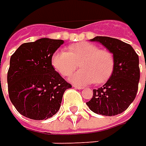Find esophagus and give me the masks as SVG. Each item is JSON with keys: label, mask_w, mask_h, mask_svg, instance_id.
<instances>
[{"label": "esophagus", "mask_w": 146, "mask_h": 146, "mask_svg": "<svg viewBox=\"0 0 146 146\" xmlns=\"http://www.w3.org/2000/svg\"><path fill=\"white\" fill-rule=\"evenodd\" d=\"M73 87H74L75 88H77V89H83V88H84L83 87H82V86H78V85H73Z\"/></svg>", "instance_id": "esophagus-1"}]
</instances>
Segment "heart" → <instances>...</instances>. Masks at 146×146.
<instances>
[{
    "instance_id": "1",
    "label": "heart",
    "mask_w": 146,
    "mask_h": 146,
    "mask_svg": "<svg viewBox=\"0 0 146 146\" xmlns=\"http://www.w3.org/2000/svg\"><path fill=\"white\" fill-rule=\"evenodd\" d=\"M114 57L105 49L89 42L71 44L65 50H57L51 57V65L61 76H70L80 65L70 81L77 84H102L106 82L114 70Z\"/></svg>"
}]
</instances>
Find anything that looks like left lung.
I'll return each mask as SVG.
<instances>
[{"instance_id": "left-lung-1", "label": "left lung", "mask_w": 146, "mask_h": 146, "mask_svg": "<svg viewBox=\"0 0 146 146\" xmlns=\"http://www.w3.org/2000/svg\"><path fill=\"white\" fill-rule=\"evenodd\" d=\"M90 40L108 49L115 63L109 80L102 88L93 89V96L86 104L97 114L117 115L126 110L136 97L140 78L139 56L129 44L117 38L97 36Z\"/></svg>"}]
</instances>
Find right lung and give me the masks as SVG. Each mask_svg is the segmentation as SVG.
<instances>
[{
  "instance_id": "add662e5",
  "label": "right lung",
  "mask_w": 146,
  "mask_h": 146,
  "mask_svg": "<svg viewBox=\"0 0 146 146\" xmlns=\"http://www.w3.org/2000/svg\"><path fill=\"white\" fill-rule=\"evenodd\" d=\"M64 40L40 38L22 44L11 56L8 95L16 110L32 119H47L59 110L64 91L71 88L51 65ZM1 82V77H0Z\"/></svg>"
}]
</instances>
